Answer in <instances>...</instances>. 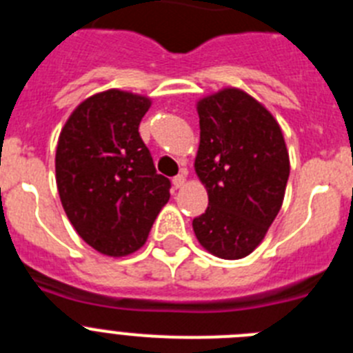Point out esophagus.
<instances>
[{
  "mask_svg": "<svg viewBox=\"0 0 353 353\" xmlns=\"http://www.w3.org/2000/svg\"><path fill=\"white\" fill-rule=\"evenodd\" d=\"M183 183H185V174H183V173L176 174V176H174V179H173L174 189H180V187H182Z\"/></svg>",
  "mask_w": 353,
  "mask_h": 353,
  "instance_id": "34e87169",
  "label": "esophagus"
}]
</instances>
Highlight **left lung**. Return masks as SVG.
I'll return each instance as SVG.
<instances>
[{"label":"left lung","instance_id":"obj_1","mask_svg":"<svg viewBox=\"0 0 353 353\" xmlns=\"http://www.w3.org/2000/svg\"><path fill=\"white\" fill-rule=\"evenodd\" d=\"M196 173L208 191L196 239L224 260L251 254L283 205L290 159L272 114L251 95L226 88L198 102Z\"/></svg>","mask_w":353,"mask_h":353}]
</instances>
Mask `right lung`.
I'll use <instances>...</instances> for the list:
<instances>
[{
	"label": "right lung",
	"instance_id": "1",
	"mask_svg": "<svg viewBox=\"0 0 353 353\" xmlns=\"http://www.w3.org/2000/svg\"><path fill=\"white\" fill-rule=\"evenodd\" d=\"M150 99L120 90L90 97L65 123L56 148V183L81 239L108 256H125L146 242L170 199L139 123Z\"/></svg>",
	"mask_w": 353,
	"mask_h": 353
}]
</instances>
